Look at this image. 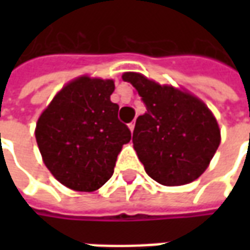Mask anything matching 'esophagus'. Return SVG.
<instances>
[{"label": "esophagus", "instance_id": "esophagus-1", "mask_svg": "<svg viewBox=\"0 0 250 250\" xmlns=\"http://www.w3.org/2000/svg\"><path fill=\"white\" fill-rule=\"evenodd\" d=\"M128 128L131 130V132L134 131V128H135V122H134V120H132L131 123H128Z\"/></svg>", "mask_w": 250, "mask_h": 250}]
</instances>
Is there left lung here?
I'll return each instance as SVG.
<instances>
[{
	"label": "left lung",
	"mask_w": 250,
	"mask_h": 250,
	"mask_svg": "<svg viewBox=\"0 0 250 250\" xmlns=\"http://www.w3.org/2000/svg\"><path fill=\"white\" fill-rule=\"evenodd\" d=\"M146 104L138 116L132 143L146 173L158 184L193 182L209 166L221 142L214 115L197 96L161 85L136 72L123 73Z\"/></svg>",
	"instance_id": "8db88e82"
}]
</instances>
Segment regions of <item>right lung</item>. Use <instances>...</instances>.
<instances>
[{
	"instance_id": "right-lung-1",
	"label": "right lung",
	"mask_w": 250,
	"mask_h": 250,
	"mask_svg": "<svg viewBox=\"0 0 250 250\" xmlns=\"http://www.w3.org/2000/svg\"><path fill=\"white\" fill-rule=\"evenodd\" d=\"M114 80L80 76L68 83L40 115L36 141L52 175L76 191H95L114 174L131 132L111 102Z\"/></svg>"
}]
</instances>
